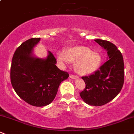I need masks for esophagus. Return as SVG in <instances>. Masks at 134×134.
Segmentation results:
<instances>
[{"instance_id": "1", "label": "esophagus", "mask_w": 134, "mask_h": 134, "mask_svg": "<svg viewBox=\"0 0 134 134\" xmlns=\"http://www.w3.org/2000/svg\"><path fill=\"white\" fill-rule=\"evenodd\" d=\"M70 77L71 79H78V76L77 75H70Z\"/></svg>"}]
</instances>
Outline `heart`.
Returning a JSON list of instances; mask_svg holds the SVG:
<instances>
[{"label": "heart", "instance_id": "1", "mask_svg": "<svg viewBox=\"0 0 134 134\" xmlns=\"http://www.w3.org/2000/svg\"><path fill=\"white\" fill-rule=\"evenodd\" d=\"M57 58L62 63L69 61L75 64V70L80 75H86L94 72L100 66L102 57L100 54L84 46H75L66 51L58 53Z\"/></svg>", "mask_w": 134, "mask_h": 134}]
</instances>
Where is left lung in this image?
Masks as SVG:
<instances>
[{"mask_svg":"<svg viewBox=\"0 0 134 134\" xmlns=\"http://www.w3.org/2000/svg\"><path fill=\"white\" fill-rule=\"evenodd\" d=\"M94 41L107 50L109 59L93 74L82 77L86 87L80 95L88 105L101 106L113 100L121 90L124 83V62L115 44L106 40Z\"/></svg>","mask_w":134,"mask_h":134,"instance_id":"1","label":"left lung"}]
</instances>
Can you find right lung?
I'll use <instances>...</instances> for the list:
<instances>
[{
    "instance_id": "1",
    "label": "right lung",
    "mask_w": 134,
    "mask_h": 134,
    "mask_svg": "<svg viewBox=\"0 0 134 134\" xmlns=\"http://www.w3.org/2000/svg\"><path fill=\"white\" fill-rule=\"evenodd\" d=\"M40 40L31 38L16 48L10 71L11 84L16 94L35 107L52 103L61 82L69 77L68 73L56 66V59L51 52L48 51L45 59L32 55L33 47Z\"/></svg>"
}]
</instances>
